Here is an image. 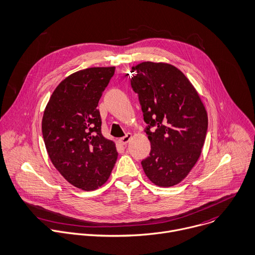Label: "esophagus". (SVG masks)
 I'll return each mask as SVG.
<instances>
[{
    "label": "esophagus",
    "mask_w": 255,
    "mask_h": 255,
    "mask_svg": "<svg viewBox=\"0 0 255 255\" xmlns=\"http://www.w3.org/2000/svg\"><path fill=\"white\" fill-rule=\"evenodd\" d=\"M131 136H132L131 133H130V132H128L125 136H123V137H121V138L119 139V142H120L121 144H123V145H124V144H127V143L130 140Z\"/></svg>",
    "instance_id": "esophagus-1"
}]
</instances>
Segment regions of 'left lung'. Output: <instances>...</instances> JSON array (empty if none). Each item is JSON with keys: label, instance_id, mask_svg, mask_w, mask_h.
Masks as SVG:
<instances>
[{"label": "left lung", "instance_id": "8db88e82", "mask_svg": "<svg viewBox=\"0 0 255 255\" xmlns=\"http://www.w3.org/2000/svg\"><path fill=\"white\" fill-rule=\"evenodd\" d=\"M131 71L135 72L131 88L138 95L150 141L142 169L157 186L177 185L201 155L208 128L206 110L194 86L175 66L147 61Z\"/></svg>", "mask_w": 255, "mask_h": 255}]
</instances>
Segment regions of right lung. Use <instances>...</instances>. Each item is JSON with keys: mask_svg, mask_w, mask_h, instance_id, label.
I'll return each instance as SVG.
<instances>
[{"mask_svg": "<svg viewBox=\"0 0 255 255\" xmlns=\"http://www.w3.org/2000/svg\"><path fill=\"white\" fill-rule=\"evenodd\" d=\"M115 67H92L66 77L53 91L42 120L49 158L73 186L84 191L103 186L118 159L114 141L101 133L98 101Z\"/></svg>", "mask_w": 255, "mask_h": 255, "instance_id": "add662e5", "label": "right lung"}]
</instances>
